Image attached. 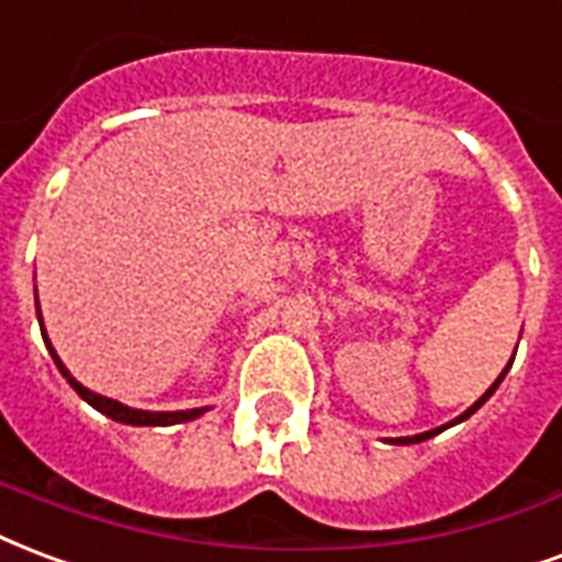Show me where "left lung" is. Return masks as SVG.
<instances>
[{"instance_id":"left-lung-1","label":"left lung","mask_w":562,"mask_h":562,"mask_svg":"<svg viewBox=\"0 0 562 562\" xmlns=\"http://www.w3.org/2000/svg\"><path fill=\"white\" fill-rule=\"evenodd\" d=\"M506 369H509V366H506ZM506 369H503V372H501V378H497V381H494V384L488 386V390H485V393H482V396L476 398V402H473L471 408L464 411V414H461L459 419H452V423H447V426H456V423H461V419H468V417H471L473 411H476V408H482V402H485V398L492 396L494 390H497V384H501V381H503V375H506ZM447 426H440V429H431V431H423V435H414V438H398V443H419V440H426V438H431V435H438V431H443V429H447Z\"/></svg>"}]
</instances>
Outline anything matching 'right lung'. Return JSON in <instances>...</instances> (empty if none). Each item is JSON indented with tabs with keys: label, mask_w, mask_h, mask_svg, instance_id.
Listing matches in <instances>:
<instances>
[{
	"label": "right lung",
	"mask_w": 562,
	"mask_h": 562,
	"mask_svg": "<svg viewBox=\"0 0 562 562\" xmlns=\"http://www.w3.org/2000/svg\"><path fill=\"white\" fill-rule=\"evenodd\" d=\"M37 322H41V310H37ZM41 334H44V322H41ZM49 348V355H53V360H56V366H59V372L65 378H68V384L80 393L86 402H89L91 408H98L101 414H106V417L119 419V423H127V426H176V423H187V419H196L202 417L207 408H190V411H139V408H127V405H122V402H115V398H106V396H98V393H91L89 386H82L77 378H70V372L65 369V363L59 360V355L53 351V345H49V339H44Z\"/></svg>",
	"instance_id": "1"
}]
</instances>
